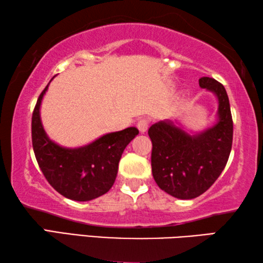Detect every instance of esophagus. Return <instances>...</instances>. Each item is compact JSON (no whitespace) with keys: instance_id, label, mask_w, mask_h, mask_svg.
I'll list each match as a JSON object with an SVG mask.
<instances>
[{"instance_id":"obj_1","label":"esophagus","mask_w":263,"mask_h":263,"mask_svg":"<svg viewBox=\"0 0 263 263\" xmlns=\"http://www.w3.org/2000/svg\"><path fill=\"white\" fill-rule=\"evenodd\" d=\"M148 121L147 119H145V118H142V119H139V121H138V123H137V127L139 128V131L141 132V133H145L146 131H147V128H148Z\"/></svg>"}]
</instances>
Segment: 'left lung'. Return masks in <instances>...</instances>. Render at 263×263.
Returning <instances> with one entry per match:
<instances>
[{"label": "left lung", "mask_w": 263, "mask_h": 263, "mask_svg": "<svg viewBox=\"0 0 263 263\" xmlns=\"http://www.w3.org/2000/svg\"><path fill=\"white\" fill-rule=\"evenodd\" d=\"M199 87L217 97V121L199 132L186 131L179 121H160L148 130L152 140V173L159 188L180 199H193L210 188L228 163L233 122L224 86L199 79Z\"/></svg>", "instance_id": "obj_1"}]
</instances>
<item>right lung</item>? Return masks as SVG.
Masks as SVG:
<instances>
[{"label": "right lung", "mask_w": 263, "mask_h": 263, "mask_svg": "<svg viewBox=\"0 0 263 263\" xmlns=\"http://www.w3.org/2000/svg\"><path fill=\"white\" fill-rule=\"evenodd\" d=\"M50 82L38 97L32 115L35 159L48 183L58 193L73 201H91L108 193L114 185L124 149L139 131L132 126L106 133L80 147L57 144L44 130L41 118L42 101Z\"/></svg>", "instance_id": "1"}]
</instances>
